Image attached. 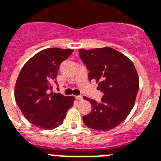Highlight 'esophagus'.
<instances>
[{"label":"esophagus","instance_id":"esophagus-1","mask_svg":"<svg viewBox=\"0 0 161 161\" xmlns=\"http://www.w3.org/2000/svg\"><path fill=\"white\" fill-rule=\"evenodd\" d=\"M75 98H76L77 100H83V97H82V96H80V95L75 96Z\"/></svg>","mask_w":161,"mask_h":161}]
</instances>
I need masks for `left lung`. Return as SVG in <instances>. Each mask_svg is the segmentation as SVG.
Here are the masks:
<instances>
[{
	"label": "left lung",
	"mask_w": 161,
	"mask_h": 161,
	"mask_svg": "<svg viewBox=\"0 0 161 161\" xmlns=\"http://www.w3.org/2000/svg\"><path fill=\"white\" fill-rule=\"evenodd\" d=\"M80 57L90 71L89 80H95L104 95L100 103L84 97L92 111L83 116L86 125L96 130H112L129 116L139 88L138 72L133 62L110 47L79 49Z\"/></svg>",
	"instance_id": "1"
}]
</instances>
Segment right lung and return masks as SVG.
Masks as SVG:
<instances>
[{"label":"right lung","mask_w":161,"mask_h":161,"mask_svg":"<svg viewBox=\"0 0 161 161\" xmlns=\"http://www.w3.org/2000/svg\"><path fill=\"white\" fill-rule=\"evenodd\" d=\"M74 49L49 48L31 58L21 69L14 87L16 103L30 123L43 130L63 124L73 106V96L50 92L58 68Z\"/></svg>","instance_id":"right-lung-1"}]
</instances>
